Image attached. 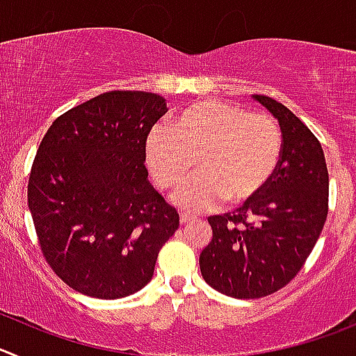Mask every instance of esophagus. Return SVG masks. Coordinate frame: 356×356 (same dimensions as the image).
Masks as SVG:
<instances>
[{
  "label": "esophagus",
  "mask_w": 356,
  "mask_h": 356,
  "mask_svg": "<svg viewBox=\"0 0 356 356\" xmlns=\"http://www.w3.org/2000/svg\"><path fill=\"white\" fill-rule=\"evenodd\" d=\"M179 219H181V225H188V223H193L197 218H195L193 214H188V212H181Z\"/></svg>",
  "instance_id": "obj_1"
}]
</instances>
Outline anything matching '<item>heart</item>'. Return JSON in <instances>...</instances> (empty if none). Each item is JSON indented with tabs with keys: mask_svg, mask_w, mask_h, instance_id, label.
<instances>
[{
	"mask_svg": "<svg viewBox=\"0 0 356 356\" xmlns=\"http://www.w3.org/2000/svg\"><path fill=\"white\" fill-rule=\"evenodd\" d=\"M283 152L277 122L242 105L202 99L181 112L170 128H156L145 145L149 170L159 188L181 184L174 200L205 211L225 198L228 205L254 200L274 177Z\"/></svg>",
	"mask_w": 356,
	"mask_h": 356,
	"instance_id": "heart-1",
	"label": "heart"
}]
</instances>
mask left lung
Segmentation results:
<instances>
[{
  "label": "left lung",
  "instance_id": "left-lung-1",
  "mask_svg": "<svg viewBox=\"0 0 356 356\" xmlns=\"http://www.w3.org/2000/svg\"><path fill=\"white\" fill-rule=\"evenodd\" d=\"M253 98L281 126V161L254 200L234 214L209 218L212 241L200 254L205 283L234 298H260L286 286L304 267L328 214L320 140L283 103Z\"/></svg>",
  "mask_w": 356,
  "mask_h": 356
}]
</instances>
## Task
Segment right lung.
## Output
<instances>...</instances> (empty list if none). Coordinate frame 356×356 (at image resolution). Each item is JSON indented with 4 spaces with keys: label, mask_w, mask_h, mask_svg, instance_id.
Wrapping results in <instances>:
<instances>
[{
    "label": "right lung",
    "mask_w": 356,
    "mask_h": 356,
    "mask_svg": "<svg viewBox=\"0 0 356 356\" xmlns=\"http://www.w3.org/2000/svg\"><path fill=\"white\" fill-rule=\"evenodd\" d=\"M167 111L154 92L108 91L59 115L42 138L28 205L43 257L79 293L114 300L142 290L179 228L144 165Z\"/></svg>",
    "instance_id": "add662e5"
}]
</instances>
